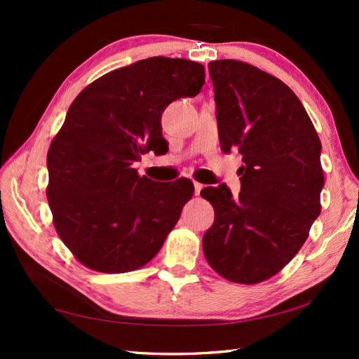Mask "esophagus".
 I'll return each instance as SVG.
<instances>
[{"mask_svg": "<svg viewBox=\"0 0 359 359\" xmlns=\"http://www.w3.org/2000/svg\"><path fill=\"white\" fill-rule=\"evenodd\" d=\"M193 185H194V194H196V196H198V194L201 193V190L204 188V185L199 184V182H193Z\"/></svg>", "mask_w": 359, "mask_h": 359, "instance_id": "1", "label": "esophagus"}]
</instances>
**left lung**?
Here are the masks:
<instances>
[{
    "label": "left lung",
    "instance_id": "1",
    "mask_svg": "<svg viewBox=\"0 0 359 359\" xmlns=\"http://www.w3.org/2000/svg\"><path fill=\"white\" fill-rule=\"evenodd\" d=\"M209 74L222 150L238 151L244 166L236 199L224 184L201 190L215 210L204 257L229 282L259 283L293 259L320 215L321 142L280 79L238 60L210 62Z\"/></svg>",
    "mask_w": 359,
    "mask_h": 359
}]
</instances>
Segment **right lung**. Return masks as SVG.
<instances>
[{"instance_id": "add662e5", "label": "right lung", "mask_w": 359, "mask_h": 359, "mask_svg": "<svg viewBox=\"0 0 359 359\" xmlns=\"http://www.w3.org/2000/svg\"><path fill=\"white\" fill-rule=\"evenodd\" d=\"M204 82L203 65L151 57L101 76L72 101L47 154V199L60 239L88 269L135 271L165 244L193 182H154L133 165L168 150L161 114Z\"/></svg>"}]
</instances>
